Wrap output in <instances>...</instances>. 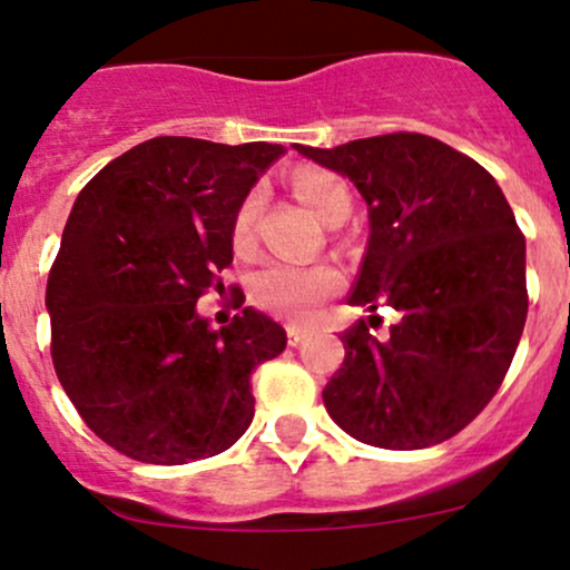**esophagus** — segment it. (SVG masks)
I'll list each match as a JSON object with an SVG mask.
<instances>
[{
	"instance_id": "1",
	"label": "esophagus",
	"mask_w": 570,
	"mask_h": 570,
	"mask_svg": "<svg viewBox=\"0 0 570 570\" xmlns=\"http://www.w3.org/2000/svg\"><path fill=\"white\" fill-rule=\"evenodd\" d=\"M305 335H307V330H303V326H297V324L286 326V340H289V345H299Z\"/></svg>"
}]
</instances>
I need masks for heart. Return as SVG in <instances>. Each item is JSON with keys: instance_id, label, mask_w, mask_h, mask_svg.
<instances>
[{"instance_id": "1", "label": "heart", "mask_w": 570, "mask_h": 570, "mask_svg": "<svg viewBox=\"0 0 570 570\" xmlns=\"http://www.w3.org/2000/svg\"><path fill=\"white\" fill-rule=\"evenodd\" d=\"M289 185L292 193L326 225H337L348 214V185L337 174L326 171V168L297 166L289 176ZM257 208V193H248L240 200L238 212L233 217L235 246H246L252 240ZM340 284H343V278L332 265H289L271 259V263L259 265L248 278V297L263 311L294 318V322H305L330 294L340 289Z\"/></svg>"}]
</instances>
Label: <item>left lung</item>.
Returning <instances> with one entry per match:
<instances>
[{
  "mask_svg": "<svg viewBox=\"0 0 570 570\" xmlns=\"http://www.w3.org/2000/svg\"><path fill=\"white\" fill-rule=\"evenodd\" d=\"M294 149L367 200V254L348 303L399 316L389 340L364 318L340 335L326 410L375 448L450 440L495 396L528 316L525 235L501 187L469 155L410 130Z\"/></svg>",
  "mask_w": 570,
  "mask_h": 570,
  "instance_id": "1",
  "label": "left lung"
}]
</instances>
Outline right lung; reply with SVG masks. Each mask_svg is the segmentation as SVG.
<instances>
[{
  "label": "right lung",
  "mask_w": 570,
  "mask_h": 570,
  "mask_svg": "<svg viewBox=\"0 0 570 570\" xmlns=\"http://www.w3.org/2000/svg\"><path fill=\"white\" fill-rule=\"evenodd\" d=\"M281 153L158 136L77 195L45 294L50 356L82 421L117 453L179 466L222 453L252 423V372L286 348L284 326L244 307L212 332L195 303L222 289L235 212Z\"/></svg>",
  "instance_id": "1"
}]
</instances>
